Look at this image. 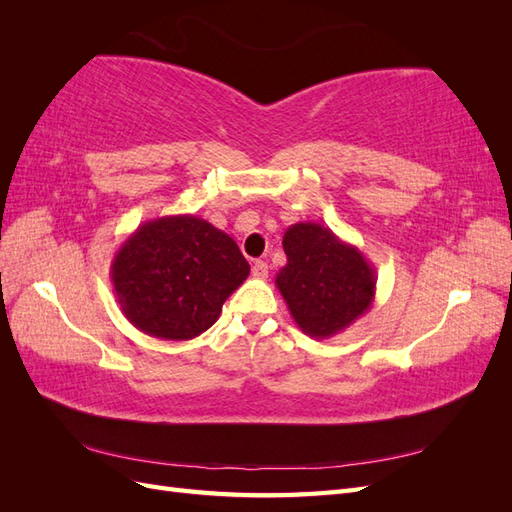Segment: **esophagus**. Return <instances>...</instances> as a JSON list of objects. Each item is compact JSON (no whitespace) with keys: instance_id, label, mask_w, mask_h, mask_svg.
I'll return each mask as SVG.
<instances>
[{"instance_id":"1","label":"esophagus","mask_w":512,"mask_h":512,"mask_svg":"<svg viewBox=\"0 0 512 512\" xmlns=\"http://www.w3.org/2000/svg\"><path fill=\"white\" fill-rule=\"evenodd\" d=\"M252 275L256 277V280H267L269 275V265L265 260H256L254 267H252Z\"/></svg>"}]
</instances>
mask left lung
Masks as SVG:
<instances>
[{
	"instance_id": "8db88e82",
	"label": "left lung",
	"mask_w": 512,
	"mask_h": 512,
	"mask_svg": "<svg viewBox=\"0 0 512 512\" xmlns=\"http://www.w3.org/2000/svg\"><path fill=\"white\" fill-rule=\"evenodd\" d=\"M282 245L288 262L275 275V286L305 335L327 339L342 333L374 303L376 269L331 228L292 224Z\"/></svg>"
}]
</instances>
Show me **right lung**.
Masks as SVG:
<instances>
[{
	"instance_id": "obj_1",
	"label": "right lung",
	"mask_w": 512,
	"mask_h": 512,
	"mask_svg": "<svg viewBox=\"0 0 512 512\" xmlns=\"http://www.w3.org/2000/svg\"><path fill=\"white\" fill-rule=\"evenodd\" d=\"M247 275L235 239L196 215L141 224L111 265L123 316L138 331L173 342L205 333Z\"/></svg>"
}]
</instances>
